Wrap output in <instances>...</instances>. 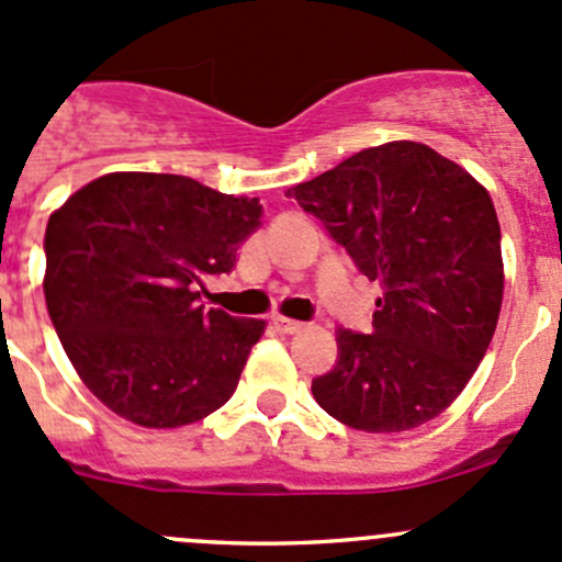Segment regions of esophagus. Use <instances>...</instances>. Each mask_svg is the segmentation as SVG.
I'll list each match as a JSON object with an SVG mask.
<instances>
[{
  "mask_svg": "<svg viewBox=\"0 0 562 562\" xmlns=\"http://www.w3.org/2000/svg\"><path fill=\"white\" fill-rule=\"evenodd\" d=\"M274 328L280 334H299L304 328V323H299V321H291V317H282V315H277L274 317Z\"/></svg>",
  "mask_w": 562,
  "mask_h": 562,
  "instance_id": "esophagus-1",
  "label": "esophagus"
}]
</instances>
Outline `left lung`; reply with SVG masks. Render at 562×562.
Here are the masks:
<instances>
[{
	"label": "left lung",
	"instance_id": "8db88e82",
	"mask_svg": "<svg viewBox=\"0 0 562 562\" xmlns=\"http://www.w3.org/2000/svg\"><path fill=\"white\" fill-rule=\"evenodd\" d=\"M383 296L372 334L339 328L317 405L364 432H407L462 394L503 304L501 223L484 184L416 140H389L291 187Z\"/></svg>",
	"mask_w": 562,
	"mask_h": 562
}]
</instances>
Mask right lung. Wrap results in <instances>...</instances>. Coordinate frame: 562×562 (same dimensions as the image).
<instances>
[{
  "label": "right lung",
  "instance_id": "1",
  "mask_svg": "<svg viewBox=\"0 0 562 562\" xmlns=\"http://www.w3.org/2000/svg\"><path fill=\"white\" fill-rule=\"evenodd\" d=\"M258 198L173 173L116 171L72 192L45 228L50 323L83 386L149 429L223 407L266 321L198 304L260 225Z\"/></svg>",
  "mask_w": 562,
  "mask_h": 562
}]
</instances>
